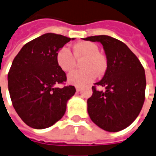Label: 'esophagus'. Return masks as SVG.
Instances as JSON below:
<instances>
[{
  "label": "esophagus",
  "mask_w": 156,
  "mask_h": 156,
  "mask_svg": "<svg viewBox=\"0 0 156 156\" xmlns=\"http://www.w3.org/2000/svg\"><path fill=\"white\" fill-rule=\"evenodd\" d=\"M76 91H77V92H80V91L81 90V88H80V87H78V86H77V87H76Z\"/></svg>",
  "instance_id": "obj_1"
}]
</instances>
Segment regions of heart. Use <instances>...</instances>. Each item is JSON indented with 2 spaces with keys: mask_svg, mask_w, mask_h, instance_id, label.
I'll list each match as a JSON object with an SVG mask.
<instances>
[{
  "mask_svg": "<svg viewBox=\"0 0 156 156\" xmlns=\"http://www.w3.org/2000/svg\"><path fill=\"white\" fill-rule=\"evenodd\" d=\"M73 54L69 49L62 48L56 56L57 65L63 71L68 72L76 66V59L81 61L82 70L74 71L67 76L68 82L76 86H84L92 82L96 78V74L101 76L106 69L105 57L99 53V48L90 42H79L73 47ZM76 58H75L74 57Z\"/></svg>",
  "mask_w": 156,
  "mask_h": 156,
  "instance_id": "heart-1",
  "label": "heart"
}]
</instances>
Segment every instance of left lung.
<instances>
[{"mask_svg": "<svg viewBox=\"0 0 156 156\" xmlns=\"http://www.w3.org/2000/svg\"><path fill=\"white\" fill-rule=\"evenodd\" d=\"M84 40L99 42L107 57L103 79L92 86L93 94L87 100L88 113L94 123L108 132L125 129L139 115L145 101L146 75L136 56L122 41L107 35L91 36Z\"/></svg>", "mask_w": 156, "mask_h": 156, "instance_id": "1", "label": "left lung"}]
</instances>
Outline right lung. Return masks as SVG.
Here are the masks:
<instances>
[{
    "mask_svg": "<svg viewBox=\"0 0 156 156\" xmlns=\"http://www.w3.org/2000/svg\"><path fill=\"white\" fill-rule=\"evenodd\" d=\"M70 38L45 34L27 43L13 60L8 73V89L14 108L24 123L35 129L52 126L65 114L66 103L76 93L67 85L66 73L57 65L58 50Z\"/></svg>",
    "mask_w": 156,
    "mask_h": 156,
    "instance_id": "add662e5",
    "label": "right lung"
}]
</instances>
